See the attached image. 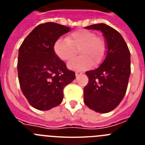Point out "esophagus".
I'll return each mask as SVG.
<instances>
[{
	"mask_svg": "<svg viewBox=\"0 0 145 145\" xmlns=\"http://www.w3.org/2000/svg\"><path fill=\"white\" fill-rule=\"evenodd\" d=\"M82 73H83V72H80V71H77L76 72H75V75H76V76H78L79 75H81Z\"/></svg>",
	"mask_w": 145,
	"mask_h": 145,
	"instance_id": "34e87169",
	"label": "esophagus"
}]
</instances>
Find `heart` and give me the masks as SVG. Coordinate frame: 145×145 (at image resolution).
<instances>
[{
  "instance_id": "heart-1",
  "label": "heart",
  "mask_w": 145,
  "mask_h": 145,
  "mask_svg": "<svg viewBox=\"0 0 145 145\" xmlns=\"http://www.w3.org/2000/svg\"><path fill=\"white\" fill-rule=\"evenodd\" d=\"M54 50L62 61H69L78 50L81 56L70 61L68 67L74 70H85L92 65L97 66L102 63L107 53V43L102 36H97L95 32L79 29L72 32L66 39H58Z\"/></svg>"
}]
</instances>
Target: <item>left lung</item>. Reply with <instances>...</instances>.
<instances>
[{
	"mask_svg": "<svg viewBox=\"0 0 145 145\" xmlns=\"http://www.w3.org/2000/svg\"><path fill=\"white\" fill-rule=\"evenodd\" d=\"M85 28L103 33L107 53L98 68L86 72L88 83L84 88V101L93 110L106 113L118 106L127 90L131 73L130 52L122 35L111 27L100 23Z\"/></svg>",
	"mask_w": 145,
	"mask_h": 145,
	"instance_id": "1",
	"label": "left lung"
}]
</instances>
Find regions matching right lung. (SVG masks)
I'll return each instance as SVG.
<instances>
[{"label": "right lung", "mask_w": 145, "mask_h": 145, "mask_svg": "<svg viewBox=\"0 0 145 145\" xmlns=\"http://www.w3.org/2000/svg\"><path fill=\"white\" fill-rule=\"evenodd\" d=\"M70 28L54 22L38 25L19 49L17 71L20 88L28 102L39 110L57 107L63 99V90L75 78L57 57L54 46Z\"/></svg>", "instance_id": "right-lung-1"}]
</instances>
